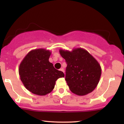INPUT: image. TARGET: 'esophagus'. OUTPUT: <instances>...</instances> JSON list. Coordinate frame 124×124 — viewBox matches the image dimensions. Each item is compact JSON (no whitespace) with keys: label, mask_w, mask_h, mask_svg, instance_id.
Wrapping results in <instances>:
<instances>
[{"label":"esophagus","mask_w":124,"mask_h":124,"mask_svg":"<svg viewBox=\"0 0 124 124\" xmlns=\"http://www.w3.org/2000/svg\"><path fill=\"white\" fill-rule=\"evenodd\" d=\"M59 70H61V71H62V72H63V73H65V71H64V69H63V68H61L60 69H59Z\"/></svg>","instance_id":"34e87169"}]
</instances>
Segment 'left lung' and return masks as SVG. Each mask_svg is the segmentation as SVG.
<instances>
[{
    "instance_id": "1",
    "label": "left lung",
    "mask_w": 124,
    "mask_h": 124,
    "mask_svg": "<svg viewBox=\"0 0 124 124\" xmlns=\"http://www.w3.org/2000/svg\"><path fill=\"white\" fill-rule=\"evenodd\" d=\"M65 59V80L69 89L78 96L91 93L99 83L101 69L99 62L93 56L82 48L73 51H59Z\"/></svg>"
}]
</instances>
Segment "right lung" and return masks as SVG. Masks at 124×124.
Masks as SVG:
<instances>
[{"label": "right lung", "instance_id": "add662e5", "mask_svg": "<svg viewBox=\"0 0 124 124\" xmlns=\"http://www.w3.org/2000/svg\"><path fill=\"white\" fill-rule=\"evenodd\" d=\"M51 52L45 49L31 51L21 62L18 69L21 82L28 90L45 96L54 89L55 82L65 75L49 62Z\"/></svg>", "mask_w": 124, "mask_h": 124}]
</instances>
